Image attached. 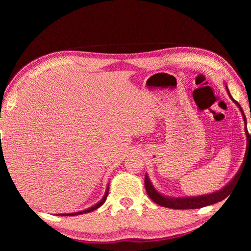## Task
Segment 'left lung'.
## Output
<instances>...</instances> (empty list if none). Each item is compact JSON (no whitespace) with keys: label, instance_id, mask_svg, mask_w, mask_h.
<instances>
[{"label":"left lung","instance_id":"8db88e82","mask_svg":"<svg viewBox=\"0 0 251 251\" xmlns=\"http://www.w3.org/2000/svg\"><path fill=\"white\" fill-rule=\"evenodd\" d=\"M228 96H230L231 99L234 101V102H235L239 106V109H241L243 116H244L245 124H247L246 116H245L244 111L241 108V105L238 104L237 101H235L232 98V96L230 95V93H228ZM245 131H246V135H247V152H246V155H247V153L248 154L251 153V134H249V132H248L247 127H245ZM244 164H243V166H244ZM242 168L239 169V172L235 176V178H234L226 186H225V188H223L222 190L215 192V193L209 194V195L185 197V199H169V197H165L162 194H159L158 192H156L155 190L153 189V186L150 182V180H149L148 176H146V179H145L146 191H147L148 195L150 196V199L154 202H156L157 205H161L163 207L172 208V209H197V208H201V207H205V206H208V205H212V204H215V202H218V201H221L225 200L226 197L230 195L231 191L234 188H235V185L237 183L239 175H241V173H242Z\"/></svg>","mask_w":251,"mask_h":251}]
</instances>
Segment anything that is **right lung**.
<instances>
[{
	"label": "right lung",
	"mask_w": 251,
	"mask_h": 251,
	"mask_svg": "<svg viewBox=\"0 0 251 251\" xmlns=\"http://www.w3.org/2000/svg\"><path fill=\"white\" fill-rule=\"evenodd\" d=\"M108 194H109V191L106 190V192H105V194H104V196H103V199L101 200L98 204H96L95 206H93V207H90V208H88V209H86V210H83V211H78V212H74V214H62L61 216H77V215H82V214H86V212H90V211H94L95 209H97V208H99L101 205H103L104 204V201H105V200H106V196H108Z\"/></svg>",
	"instance_id": "add662e5"
}]
</instances>
